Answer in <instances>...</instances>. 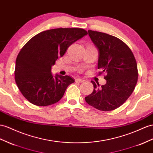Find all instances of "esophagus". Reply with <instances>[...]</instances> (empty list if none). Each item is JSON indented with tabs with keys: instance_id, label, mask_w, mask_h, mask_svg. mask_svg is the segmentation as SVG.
I'll list each match as a JSON object with an SVG mask.
<instances>
[{
	"instance_id": "obj_1",
	"label": "esophagus",
	"mask_w": 153,
	"mask_h": 153,
	"mask_svg": "<svg viewBox=\"0 0 153 153\" xmlns=\"http://www.w3.org/2000/svg\"><path fill=\"white\" fill-rule=\"evenodd\" d=\"M76 81L79 82V83H83V82L85 81V80L84 79H80V78H77V79H76Z\"/></svg>"
}]
</instances>
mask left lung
Returning <instances> with one entry per match:
<instances>
[{
  "instance_id": "1",
  "label": "left lung",
  "mask_w": 153,
  "mask_h": 153,
  "mask_svg": "<svg viewBox=\"0 0 153 153\" xmlns=\"http://www.w3.org/2000/svg\"><path fill=\"white\" fill-rule=\"evenodd\" d=\"M88 32L99 52V74H107L104 77L107 83L98 88L99 84L91 81L94 91L85 101L100 111L114 110L134 91L138 77L136 61L129 47L120 39L96 31Z\"/></svg>"
}]
</instances>
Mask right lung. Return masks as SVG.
I'll return each mask as SVG.
<instances>
[{"label": "right lung", "mask_w": 153, "mask_h": 153, "mask_svg": "<svg viewBox=\"0 0 153 153\" xmlns=\"http://www.w3.org/2000/svg\"><path fill=\"white\" fill-rule=\"evenodd\" d=\"M87 35L82 28H56L37 34L27 42L15 62V80L22 94L37 106L59 101L74 79L51 72L59 57L74 42Z\"/></svg>", "instance_id": "add662e5"}]
</instances>
